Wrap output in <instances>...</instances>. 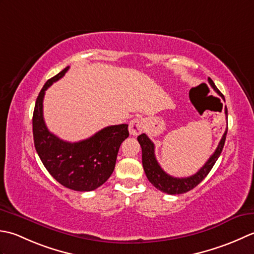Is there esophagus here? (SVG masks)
I'll list each match as a JSON object with an SVG mask.
<instances>
[{
	"label": "esophagus",
	"mask_w": 254,
	"mask_h": 254,
	"mask_svg": "<svg viewBox=\"0 0 254 254\" xmlns=\"http://www.w3.org/2000/svg\"><path fill=\"white\" fill-rule=\"evenodd\" d=\"M144 128V122L142 118H133L132 121L129 123V133L131 136H138L141 133Z\"/></svg>",
	"instance_id": "esophagus-1"
}]
</instances>
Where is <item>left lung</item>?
Segmentation results:
<instances>
[{"instance_id": "8db88e82", "label": "left lung", "mask_w": 254, "mask_h": 254, "mask_svg": "<svg viewBox=\"0 0 254 254\" xmlns=\"http://www.w3.org/2000/svg\"><path fill=\"white\" fill-rule=\"evenodd\" d=\"M208 82L210 86L213 87V89L218 93L222 98H224V95H222L220 91L217 89V86L215 85V83L210 77H208ZM225 114L227 117V115H228V111H227V108H225ZM227 130H228V127L226 128L225 133L222 134V138L220 139L218 147L216 148L215 152L211 154L210 158L207 160V162L198 170V172H196L194 175H190L189 178H173L168 173H165L162 170V168L160 167V164L158 163L156 156H154L153 142L150 140L146 133H141L140 136H138L137 139L141 146L142 165H143L144 173H146L149 182L151 183L154 188H157L158 190H161V192L171 194V195L183 194V193L189 192L190 190H193L195 186H197L201 181L207 177V174H208L210 172V170L213 169L217 159L219 158L226 141Z\"/></svg>"}]
</instances>
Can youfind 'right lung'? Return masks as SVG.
<instances>
[{"mask_svg":"<svg viewBox=\"0 0 254 254\" xmlns=\"http://www.w3.org/2000/svg\"><path fill=\"white\" fill-rule=\"evenodd\" d=\"M69 70L66 66L46 82L36 100L33 115V134L36 151L57 182L64 188L90 192L110 179L115 169L122 142L129 136L128 125L108 126L79 142H68L51 133L44 121L45 92Z\"/></svg>","mask_w":254,"mask_h":254,"instance_id":"1","label":"right lung"}]
</instances>
